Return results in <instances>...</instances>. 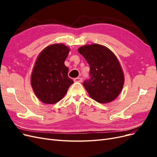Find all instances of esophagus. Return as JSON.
I'll return each mask as SVG.
<instances>
[{
  "mask_svg": "<svg viewBox=\"0 0 157 157\" xmlns=\"http://www.w3.org/2000/svg\"><path fill=\"white\" fill-rule=\"evenodd\" d=\"M74 81L77 82H81L82 81V77H77L74 78Z\"/></svg>",
  "mask_w": 157,
  "mask_h": 157,
  "instance_id": "obj_1",
  "label": "esophagus"
}]
</instances>
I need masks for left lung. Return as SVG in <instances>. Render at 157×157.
Instances as JSON below:
<instances>
[{"label":"left lung","mask_w":157,"mask_h":157,"mask_svg":"<svg viewBox=\"0 0 157 157\" xmlns=\"http://www.w3.org/2000/svg\"><path fill=\"white\" fill-rule=\"evenodd\" d=\"M78 51L90 65V78L83 82L90 96L101 103L113 101L121 93L124 82L115 55L98 44L81 46Z\"/></svg>","instance_id":"1"}]
</instances>
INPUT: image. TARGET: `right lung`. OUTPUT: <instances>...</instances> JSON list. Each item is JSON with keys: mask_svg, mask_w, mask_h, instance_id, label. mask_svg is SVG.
Here are the masks:
<instances>
[{"mask_svg": "<svg viewBox=\"0 0 157 157\" xmlns=\"http://www.w3.org/2000/svg\"><path fill=\"white\" fill-rule=\"evenodd\" d=\"M69 52V48L65 45L56 44L46 47L38 57L31 84L36 97L44 103L59 101L73 83L64 64Z\"/></svg>", "mask_w": 157, "mask_h": 157, "instance_id": "add662e5", "label": "right lung"}]
</instances>
